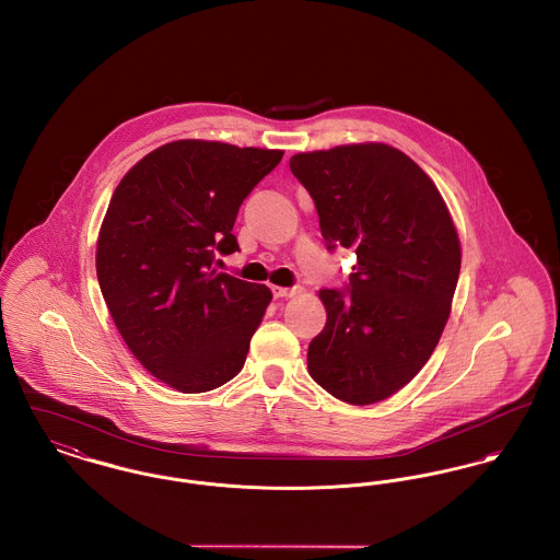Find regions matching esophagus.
<instances>
[{
  "mask_svg": "<svg viewBox=\"0 0 560 560\" xmlns=\"http://www.w3.org/2000/svg\"><path fill=\"white\" fill-rule=\"evenodd\" d=\"M270 290H272V296L275 298H292L300 292L298 288H279V285H272Z\"/></svg>",
  "mask_w": 560,
  "mask_h": 560,
  "instance_id": "1",
  "label": "esophagus"
}]
</instances>
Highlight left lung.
Here are the masks:
<instances>
[{"label": "left lung", "mask_w": 560, "mask_h": 560, "mask_svg": "<svg viewBox=\"0 0 560 560\" xmlns=\"http://www.w3.org/2000/svg\"><path fill=\"white\" fill-rule=\"evenodd\" d=\"M315 200L329 252L353 249L342 290H322L328 322L308 345V374L355 406L376 404L425 365L451 315L459 236L428 173L385 143L290 159Z\"/></svg>", "instance_id": "8db88e82"}]
</instances>
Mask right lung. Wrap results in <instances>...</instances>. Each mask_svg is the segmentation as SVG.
I'll return each instance as SVG.
<instances>
[{
  "label": "right lung",
  "mask_w": 560,
  "mask_h": 560,
  "mask_svg": "<svg viewBox=\"0 0 560 560\" xmlns=\"http://www.w3.org/2000/svg\"><path fill=\"white\" fill-rule=\"evenodd\" d=\"M281 150L179 139L143 156L118 184L97 241L109 315L139 363L182 394L234 378L270 290L213 268L238 252V207Z\"/></svg>",
  "instance_id": "add662e5"
}]
</instances>
